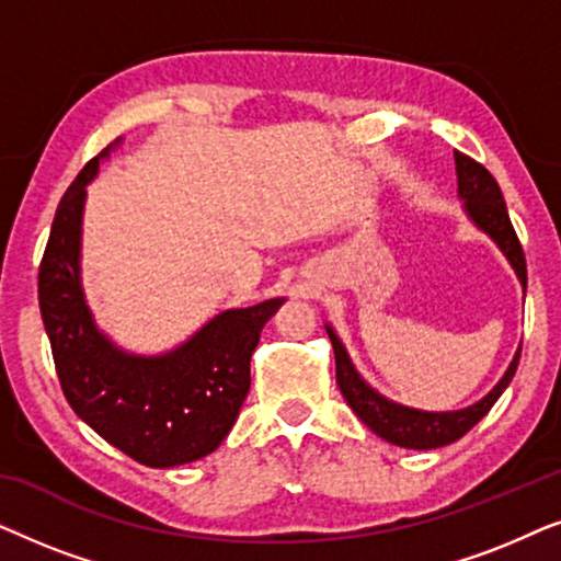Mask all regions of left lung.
<instances>
[{"instance_id":"left-lung-1","label":"left lung","mask_w":561,"mask_h":561,"mask_svg":"<svg viewBox=\"0 0 561 561\" xmlns=\"http://www.w3.org/2000/svg\"><path fill=\"white\" fill-rule=\"evenodd\" d=\"M455 171H457V196L462 198V209L467 219L472 221L480 232H485L490 240L497 244V250L503 252L508 260L513 273L520 280V286L526 290V257L520 250V242L516 237V229L511 225L508 209H505L501 186H497L493 175L485 165L474 163L472 158L462 156L455 150ZM327 334L332 340L334 359H336V386H340L344 401L352 411L357 413L359 421L390 444L403 449H436L447 447V444L457 442L459 436H465L485 413L493 409V403L503 396V390L508 388L518 367L520 347L513 355L508 370L503 373V378L495 382V388L488 396H482L478 403L467 405V409L457 411H421L411 409V405L396 403L378 393L363 375L357 373L355 363H352L350 352L344 350V344L332 327L327 324Z\"/></svg>"}]
</instances>
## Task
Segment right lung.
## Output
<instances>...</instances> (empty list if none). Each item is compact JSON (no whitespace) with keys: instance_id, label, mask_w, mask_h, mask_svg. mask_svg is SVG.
Segmentation results:
<instances>
[{"instance_id":"right-lung-1","label":"right lung","mask_w":561,"mask_h":561,"mask_svg":"<svg viewBox=\"0 0 561 561\" xmlns=\"http://www.w3.org/2000/svg\"><path fill=\"white\" fill-rule=\"evenodd\" d=\"M99 152L60 198L45 248L37 298L66 401L83 424L145 467L196 462L225 442L250 390V357L283 298L227 309L160 355H137L96 327L81 283L87 186Z\"/></svg>"}]
</instances>
